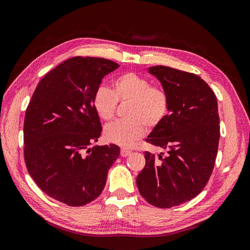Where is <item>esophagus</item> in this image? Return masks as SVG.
<instances>
[{"label":"esophagus","mask_w":250,"mask_h":250,"mask_svg":"<svg viewBox=\"0 0 250 250\" xmlns=\"http://www.w3.org/2000/svg\"><path fill=\"white\" fill-rule=\"evenodd\" d=\"M129 154H131V151H129V150H127V149H125V148H122V149H121V155H122L123 157H126V156H128Z\"/></svg>","instance_id":"1"}]
</instances>
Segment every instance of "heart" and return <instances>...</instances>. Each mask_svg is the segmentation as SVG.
I'll list each match as a JSON object with an SVG mask.
<instances>
[{"instance_id":"heart-1","label":"heart","mask_w":250,"mask_h":250,"mask_svg":"<svg viewBox=\"0 0 250 250\" xmlns=\"http://www.w3.org/2000/svg\"><path fill=\"white\" fill-rule=\"evenodd\" d=\"M117 102H129L127 119L114 123L105 128V138L122 147H132L143 138L150 127L158 125L167 116L169 98L166 90L151 85L144 77L125 72L114 79L112 91L104 85L96 89L93 105L97 114L105 122L114 118Z\"/></svg>"}]
</instances>
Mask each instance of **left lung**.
I'll return each mask as SVG.
<instances>
[{"label":"left lung","instance_id":"8db88e82","mask_svg":"<svg viewBox=\"0 0 250 250\" xmlns=\"http://www.w3.org/2000/svg\"><path fill=\"white\" fill-rule=\"evenodd\" d=\"M148 71L167 93L169 110L146 141L167 153L145 151L137 186L148 203L169 208L196 197L210 178L220 140L218 101L197 74L162 65Z\"/></svg>","mask_w":250,"mask_h":250}]
</instances>
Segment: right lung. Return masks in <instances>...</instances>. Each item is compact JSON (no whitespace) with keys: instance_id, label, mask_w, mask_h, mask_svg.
I'll use <instances>...</instances> for the list:
<instances>
[{"instance_id":"right-lung-1","label":"right lung","mask_w":250,"mask_h":250,"mask_svg":"<svg viewBox=\"0 0 250 250\" xmlns=\"http://www.w3.org/2000/svg\"><path fill=\"white\" fill-rule=\"evenodd\" d=\"M119 65L96 57H72L37 85L24 117V160L28 173L50 197L83 206L103 191L118 146H94L101 135L93 96Z\"/></svg>"}]
</instances>
